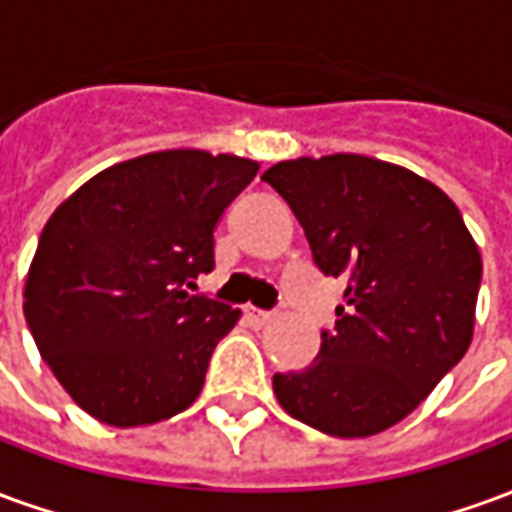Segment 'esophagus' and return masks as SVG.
<instances>
[{
	"label": "esophagus",
	"mask_w": 512,
	"mask_h": 512,
	"mask_svg": "<svg viewBox=\"0 0 512 512\" xmlns=\"http://www.w3.org/2000/svg\"><path fill=\"white\" fill-rule=\"evenodd\" d=\"M244 315H246V321L252 323V326H266V323L274 321V312L260 310V307H252V304H246Z\"/></svg>",
	"instance_id": "obj_1"
}]
</instances>
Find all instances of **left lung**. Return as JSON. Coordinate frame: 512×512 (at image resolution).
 <instances>
[{
    "label": "left lung",
    "instance_id": "8db88e82",
    "mask_svg": "<svg viewBox=\"0 0 512 512\" xmlns=\"http://www.w3.org/2000/svg\"><path fill=\"white\" fill-rule=\"evenodd\" d=\"M304 227L312 260L345 282L332 332L274 395L310 428L362 439L408 417L466 354L483 260L455 202L411 169L356 153L263 172Z\"/></svg>",
    "mask_w": 512,
    "mask_h": 512
}]
</instances>
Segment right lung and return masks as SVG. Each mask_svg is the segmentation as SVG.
Segmentation results:
<instances>
[{"label":"right lung","instance_id":"add662e5","mask_svg":"<svg viewBox=\"0 0 512 512\" xmlns=\"http://www.w3.org/2000/svg\"><path fill=\"white\" fill-rule=\"evenodd\" d=\"M260 164L161 150L98 172L43 227L24 318L43 362L90 417L115 428L186 411L241 310L194 296L213 230Z\"/></svg>","mask_w":512,"mask_h":512}]
</instances>
